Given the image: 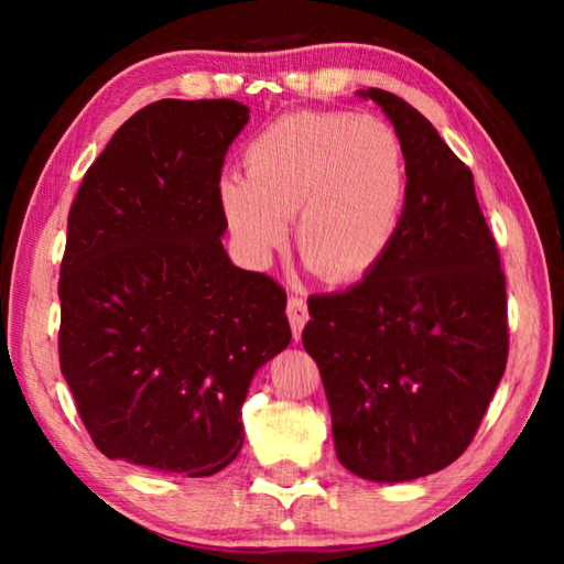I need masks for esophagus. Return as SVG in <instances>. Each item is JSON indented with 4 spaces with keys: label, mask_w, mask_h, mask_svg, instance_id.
I'll return each instance as SVG.
<instances>
[{
    "label": "esophagus",
    "mask_w": 564,
    "mask_h": 564,
    "mask_svg": "<svg viewBox=\"0 0 564 564\" xmlns=\"http://www.w3.org/2000/svg\"><path fill=\"white\" fill-rule=\"evenodd\" d=\"M285 313H289V321H291V330H293V338L299 340L303 326L308 323V305L301 299V295H291L289 305H285Z\"/></svg>",
    "instance_id": "obj_1"
}]
</instances>
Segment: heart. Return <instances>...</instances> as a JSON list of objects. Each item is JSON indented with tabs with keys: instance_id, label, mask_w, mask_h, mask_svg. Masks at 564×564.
<instances>
[{
	"instance_id": "obj_1",
	"label": "heart",
	"mask_w": 564,
	"mask_h": 564,
	"mask_svg": "<svg viewBox=\"0 0 564 564\" xmlns=\"http://www.w3.org/2000/svg\"><path fill=\"white\" fill-rule=\"evenodd\" d=\"M246 174H228L218 202L256 261L289 238L323 279L348 283L383 261L403 218L405 149L388 121L348 111H295L248 141Z\"/></svg>"
}]
</instances>
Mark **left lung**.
<instances>
[{
    "label": "left lung",
    "mask_w": 564,
    "mask_h": 564,
    "mask_svg": "<svg viewBox=\"0 0 564 564\" xmlns=\"http://www.w3.org/2000/svg\"><path fill=\"white\" fill-rule=\"evenodd\" d=\"M373 99L405 149L398 234L348 291L311 295L303 348L318 362L340 465L405 482L465 453L508 362L505 273L473 171L423 113Z\"/></svg>",
    "instance_id": "left-lung-1"
}]
</instances>
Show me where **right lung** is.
Listing matches in <instances>:
<instances>
[{
    "label": "right lung",
    "instance_id": "add662e5",
    "mask_svg": "<svg viewBox=\"0 0 564 564\" xmlns=\"http://www.w3.org/2000/svg\"><path fill=\"white\" fill-rule=\"evenodd\" d=\"M234 99H161L113 133L66 221L59 362L111 457L206 477L243 445L256 370L291 343L285 291L228 259L218 181Z\"/></svg>",
    "mask_w": 564,
    "mask_h": 564
}]
</instances>
